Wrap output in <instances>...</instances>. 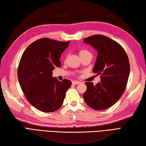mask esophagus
Here are the masks:
<instances>
[{"instance_id": "1", "label": "esophagus", "mask_w": 146, "mask_h": 146, "mask_svg": "<svg viewBox=\"0 0 146 146\" xmlns=\"http://www.w3.org/2000/svg\"><path fill=\"white\" fill-rule=\"evenodd\" d=\"M80 83H81V82H80V81H72L73 85H78V84H80Z\"/></svg>"}]
</instances>
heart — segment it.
<instances>
[{
    "instance_id": "obj_1",
    "label": "heart",
    "mask_w": 146,
    "mask_h": 146,
    "mask_svg": "<svg viewBox=\"0 0 146 146\" xmlns=\"http://www.w3.org/2000/svg\"><path fill=\"white\" fill-rule=\"evenodd\" d=\"M87 52H88V51L85 50H80V56H81V55L87 53Z\"/></svg>"
}]
</instances>
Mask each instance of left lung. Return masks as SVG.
Here are the masks:
<instances>
[{
  "label": "left lung",
  "mask_w": 146,
  "mask_h": 146,
  "mask_svg": "<svg viewBox=\"0 0 146 146\" xmlns=\"http://www.w3.org/2000/svg\"><path fill=\"white\" fill-rule=\"evenodd\" d=\"M98 51L94 73L101 74V82H86V103L96 110L108 108L121 98L130 72L129 59L121 45L105 36L96 35L84 39Z\"/></svg>",
  "instance_id": "left-lung-1"
}]
</instances>
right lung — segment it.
Segmentation results:
<instances>
[{"label":"right lung","instance_id":"right-lung-1","mask_svg":"<svg viewBox=\"0 0 146 146\" xmlns=\"http://www.w3.org/2000/svg\"><path fill=\"white\" fill-rule=\"evenodd\" d=\"M70 43L41 38L28 46L18 68V79L27 100L38 110L52 112L60 108L71 81L52 77L61 66L60 57Z\"/></svg>","mask_w":146,"mask_h":146}]
</instances>
